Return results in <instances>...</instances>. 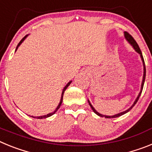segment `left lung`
Returning <instances> with one entry per match:
<instances>
[{
  "instance_id": "left-lung-1",
  "label": "left lung",
  "mask_w": 152,
  "mask_h": 152,
  "mask_svg": "<svg viewBox=\"0 0 152 152\" xmlns=\"http://www.w3.org/2000/svg\"><path fill=\"white\" fill-rule=\"evenodd\" d=\"M124 35H125V38L126 39H127V41L129 42L130 44L132 45L133 47V48L134 49V50L136 51L138 53L140 54V56H141V58H142V63H143V66H144V74H143V80H142V86H141V91H140L139 94H138V97L136 98V99H135V101L134 102V103H133V105H132L131 107L129 108V109H127V110L124 111V112H122V113H118V114H115L114 115H102L100 114V113H99L96 110V109L93 108V106L92 105V104L90 103V102H89V100H88V102H89V105H90V107L92 108V111L94 112L95 113H96V115H98L99 116H101V117H105V118H117V117H119V116L125 114V113H127L128 112H129V111L131 110L132 109L133 107H134V105L136 104V102H138V99H139L140 96H141V94H142V89H143V86H144V83H145V75H146V69H145V61H144V58H143V56H142V51H141V50H140L139 47H138V43H136V41L134 40V38L132 37L130 35V34H129L128 32H125L124 33Z\"/></svg>"
}]
</instances>
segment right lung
<instances>
[{
    "label": "right lung",
    "mask_w": 152,
    "mask_h": 152,
    "mask_svg": "<svg viewBox=\"0 0 152 152\" xmlns=\"http://www.w3.org/2000/svg\"><path fill=\"white\" fill-rule=\"evenodd\" d=\"M28 36V35H26V36L24 37L23 38V39H21L20 41V43H18V47H17V48H16V50H18V47H19L20 45L21 44V43H23V40H24L25 39H26V38H27V37ZM15 50V51H16ZM72 83V81H69L68 83L66 84V86L64 87V88H63V92H62V95H61V99H60V103H59V105H58V106L57 107H56V109H55V111H54V112H53V113H49V114H47V115H41V116H31V117H33V118H48V117H50V116H51V115H53V114H55V113H56V111L58 110V109H60V105H61V104H62V102H63V93H64V92H65V90L66 89H67V87L69 86L70 85V83Z\"/></svg>",
    "instance_id": "1"
}]
</instances>
